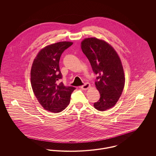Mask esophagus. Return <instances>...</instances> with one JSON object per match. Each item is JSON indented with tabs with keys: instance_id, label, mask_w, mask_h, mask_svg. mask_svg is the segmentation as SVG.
I'll return each instance as SVG.
<instances>
[{
	"instance_id": "34e87169",
	"label": "esophagus",
	"mask_w": 156,
	"mask_h": 156,
	"mask_svg": "<svg viewBox=\"0 0 156 156\" xmlns=\"http://www.w3.org/2000/svg\"><path fill=\"white\" fill-rule=\"evenodd\" d=\"M90 87V83H84V85L81 86L80 88H81V89H83V90H87V89H88Z\"/></svg>"
}]
</instances>
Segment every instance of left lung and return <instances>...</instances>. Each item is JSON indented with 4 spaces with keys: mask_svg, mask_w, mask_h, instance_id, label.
<instances>
[{
    "mask_svg": "<svg viewBox=\"0 0 156 156\" xmlns=\"http://www.w3.org/2000/svg\"><path fill=\"white\" fill-rule=\"evenodd\" d=\"M81 48L97 75L95 86L100 98L94 103L95 109L105 111L119 100L125 84L123 67L119 57L111 45L96 38L82 41Z\"/></svg>",
    "mask_w": 156,
    "mask_h": 156,
    "instance_id": "left-lung-1",
    "label": "left lung"
}]
</instances>
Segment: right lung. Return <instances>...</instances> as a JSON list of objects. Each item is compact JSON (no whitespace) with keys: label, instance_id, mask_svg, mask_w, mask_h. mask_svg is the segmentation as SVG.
<instances>
[{"label":"right lung","instance_id":"add662e5","mask_svg":"<svg viewBox=\"0 0 156 156\" xmlns=\"http://www.w3.org/2000/svg\"><path fill=\"white\" fill-rule=\"evenodd\" d=\"M73 44L62 41L45 47L34 59L30 71V82L34 93L44 109L51 112L64 110L70 101L76 88L59 83L62 75L59 69L62 53Z\"/></svg>","mask_w":156,"mask_h":156}]
</instances>
